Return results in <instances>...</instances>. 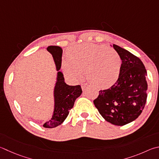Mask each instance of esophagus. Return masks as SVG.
I'll return each mask as SVG.
<instances>
[{
  "mask_svg": "<svg viewBox=\"0 0 159 159\" xmlns=\"http://www.w3.org/2000/svg\"><path fill=\"white\" fill-rule=\"evenodd\" d=\"M88 85L86 84V83H83V84L81 85V88H82V89L83 90H85L86 88H88Z\"/></svg>",
  "mask_w": 159,
  "mask_h": 159,
  "instance_id": "1",
  "label": "esophagus"
}]
</instances>
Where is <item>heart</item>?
<instances>
[{
	"instance_id": "b5f03b06",
	"label": "heart",
	"mask_w": 159,
	"mask_h": 159,
	"mask_svg": "<svg viewBox=\"0 0 159 159\" xmlns=\"http://www.w3.org/2000/svg\"><path fill=\"white\" fill-rule=\"evenodd\" d=\"M67 57L62 67L69 78L79 80L85 71L89 81L99 88H108L115 84L122 68L120 54L102 44L83 43L73 46L67 51Z\"/></svg>"
}]
</instances>
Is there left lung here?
<instances>
[{
  "label": "left lung",
  "instance_id": "left-lung-1",
  "mask_svg": "<svg viewBox=\"0 0 159 159\" xmlns=\"http://www.w3.org/2000/svg\"><path fill=\"white\" fill-rule=\"evenodd\" d=\"M112 47L122 60L120 78L109 89L100 90L93 102L105 120L123 126L137 119L145 107L147 71L143 62L134 54L117 45Z\"/></svg>",
  "mask_w": 159,
  "mask_h": 159
}]
</instances>
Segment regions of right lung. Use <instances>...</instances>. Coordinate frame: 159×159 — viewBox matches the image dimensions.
Masks as SVG:
<instances>
[{"mask_svg": "<svg viewBox=\"0 0 159 159\" xmlns=\"http://www.w3.org/2000/svg\"><path fill=\"white\" fill-rule=\"evenodd\" d=\"M47 49L53 56L57 72L53 90V112L51 120L45 122L43 126L45 128H54L61 125L65 120L70 111L73 108L75 101L82 94V89L80 85H67L65 82L64 75L59 71L62 64V48L58 46H49Z\"/></svg>", "mask_w": 159, "mask_h": 159, "instance_id": "obj_1", "label": "right lung"}]
</instances>
